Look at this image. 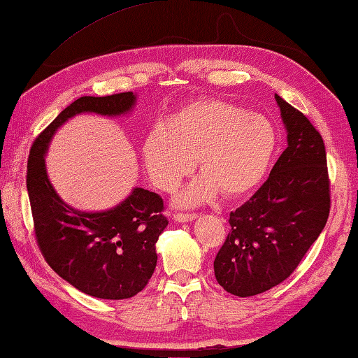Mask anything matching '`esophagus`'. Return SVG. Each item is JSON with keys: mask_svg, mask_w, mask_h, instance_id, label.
Here are the masks:
<instances>
[{"mask_svg": "<svg viewBox=\"0 0 358 358\" xmlns=\"http://www.w3.org/2000/svg\"><path fill=\"white\" fill-rule=\"evenodd\" d=\"M173 219L177 220V222H189V220L197 219V214L196 213H175Z\"/></svg>", "mask_w": 358, "mask_h": 358, "instance_id": "1", "label": "esophagus"}]
</instances>
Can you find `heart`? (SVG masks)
<instances>
[{"label": "heart", "mask_w": 358, "mask_h": 358, "mask_svg": "<svg viewBox=\"0 0 358 358\" xmlns=\"http://www.w3.org/2000/svg\"><path fill=\"white\" fill-rule=\"evenodd\" d=\"M275 129L263 115L220 100H201L155 123L142 142L148 175L171 192L192 171L200 175L180 194V205H197L216 196L241 197L262 183L275 150Z\"/></svg>", "instance_id": "obj_1"}]
</instances>
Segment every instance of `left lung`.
Segmentation results:
<instances>
[{
  "instance_id": "8db88e82",
  "label": "left lung",
  "mask_w": 358,
  "mask_h": 358,
  "mask_svg": "<svg viewBox=\"0 0 358 358\" xmlns=\"http://www.w3.org/2000/svg\"><path fill=\"white\" fill-rule=\"evenodd\" d=\"M288 147L263 186L230 213L231 230L214 259V275L227 292L259 294L294 272L326 227L330 180L320 131L275 94Z\"/></svg>"
}]
</instances>
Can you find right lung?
Listing matches in <instances>:
<instances>
[{
    "label": "right lung",
    "instance_id": "add662e5",
    "mask_svg": "<svg viewBox=\"0 0 358 358\" xmlns=\"http://www.w3.org/2000/svg\"><path fill=\"white\" fill-rule=\"evenodd\" d=\"M134 103L133 92L75 100L32 142L26 172L36 241L50 268L84 294L111 301L136 296L153 275L155 244L169 224L162 214L164 201L157 192L134 187L111 210H75L51 186L45 153L56 129L70 117L122 115Z\"/></svg>",
    "mask_w": 358,
    "mask_h": 358
}]
</instances>
